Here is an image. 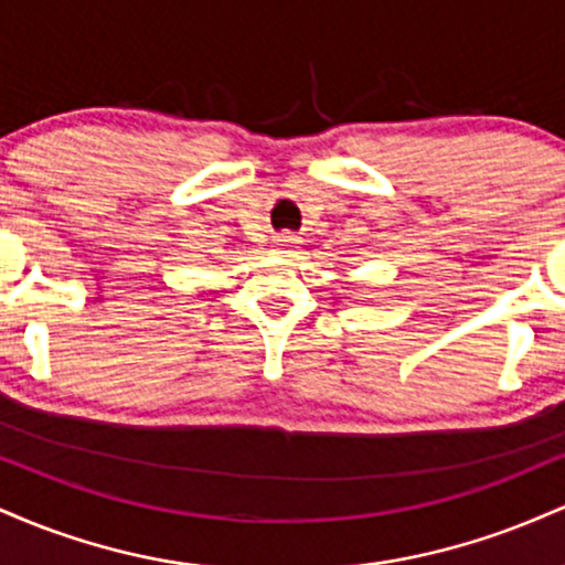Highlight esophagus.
I'll return each instance as SVG.
<instances>
[{
	"instance_id": "34e87169",
	"label": "esophagus",
	"mask_w": 565,
	"mask_h": 565,
	"mask_svg": "<svg viewBox=\"0 0 565 565\" xmlns=\"http://www.w3.org/2000/svg\"><path fill=\"white\" fill-rule=\"evenodd\" d=\"M276 242L284 246V244H291V242H295V238H291V236H289V233H281V236H278V238H276Z\"/></svg>"
}]
</instances>
